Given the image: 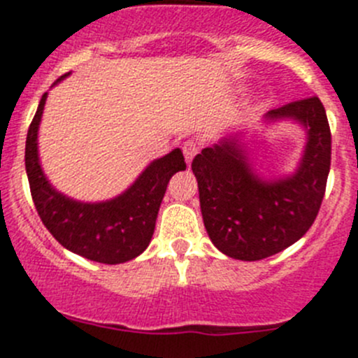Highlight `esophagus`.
Segmentation results:
<instances>
[{"label":"esophagus","instance_id":"obj_1","mask_svg":"<svg viewBox=\"0 0 358 358\" xmlns=\"http://www.w3.org/2000/svg\"><path fill=\"white\" fill-rule=\"evenodd\" d=\"M196 152H199V142L186 141L185 144H182V155H185L186 163H192L193 156H195Z\"/></svg>","mask_w":358,"mask_h":358}]
</instances>
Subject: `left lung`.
I'll use <instances>...</instances> for the list:
<instances>
[{
    "instance_id": "1",
    "label": "left lung",
    "mask_w": 358,
    "mask_h": 358,
    "mask_svg": "<svg viewBox=\"0 0 358 358\" xmlns=\"http://www.w3.org/2000/svg\"><path fill=\"white\" fill-rule=\"evenodd\" d=\"M265 119H295L306 128L308 144L294 176L260 179L237 135L206 148L192 163L210 241L221 253L244 262L272 257L308 232L330 170V128L318 96L272 108Z\"/></svg>"
}]
</instances>
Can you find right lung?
Masks as SVG:
<instances>
[{
  "instance_id": "right-lung-1",
  "label": "right lung",
  "mask_w": 358,
  "mask_h": 358,
  "mask_svg": "<svg viewBox=\"0 0 358 358\" xmlns=\"http://www.w3.org/2000/svg\"><path fill=\"white\" fill-rule=\"evenodd\" d=\"M45 100L47 93L29 124L24 156L40 220L61 246L87 260L114 265L138 257L151 243L170 177L186 169L181 149L155 159L137 181L115 199L98 203L77 202L56 192L40 166L36 138Z\"/></svg>"
}]
</instances>
